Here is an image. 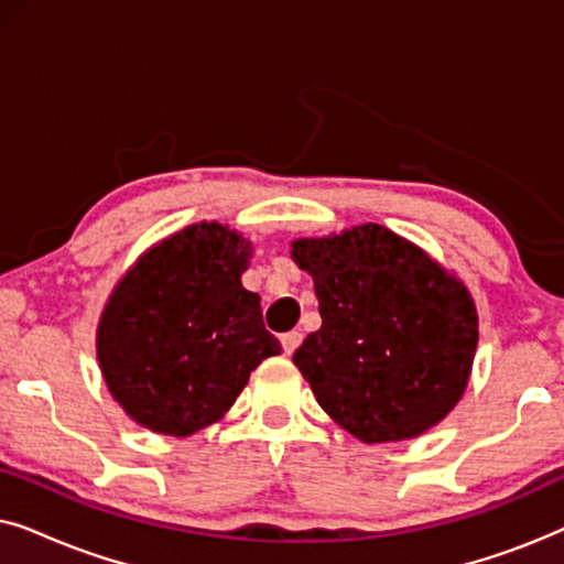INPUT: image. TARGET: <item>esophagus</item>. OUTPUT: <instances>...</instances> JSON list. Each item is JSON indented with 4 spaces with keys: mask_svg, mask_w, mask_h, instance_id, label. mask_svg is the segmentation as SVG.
I'll list each match as a JSON object with an SVG mask.
<instances>
[{
    "mask_svg": "<svg viewBox=\"0 0 564 564\" xmlns=\"http://www.w3.org/2000/svg\"><path fill=\"white\" fill-rule=\"evenodd\" d=\"M280 341L284 354H292L300 346V341H303V334H300V330H288V334H282Z\"/></svg>",
    "mask_w": 564,
    "mask_h": 564,
    "instance_id": "esophagus-1",
    "label": "esophagus"
}]
</instances>
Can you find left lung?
<instances>
[{
	"mask_svg": "<svg viewBox=\"0 0 564 564\" xmlns=\"http://www.w3.org/2000/svg\"><path fill=\"white\" fill-rule=\"evenodd\" d=\"M292 259L313 276L323 318L292 361L330 419L367 444L400 442L457 405L477 313L454 276L377 223L300 238Z\"/></svg>",
	"mask_w": 564,
	"mask_h": 564,
	"instance_id": "obj_1",
	"label": "left lung"
}]
</instances>
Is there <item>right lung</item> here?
<instances>
[{"mask_svg":"<svg viewBox=\"0 0 564 564\" xmlns=\"http://www.w3.org/2000/svg\"><path fill=\"white\" fill-rule=\"evenodd\" d=\"M249 241L218 223L184 228L122 276L97 334L112 398L141 426L189 436L218 421L282 351L243 290Z\"/></svg>","mask_w":564,"mask_h":564,"instance_id":"add662e5","label":"right lung"}]
</instances>
